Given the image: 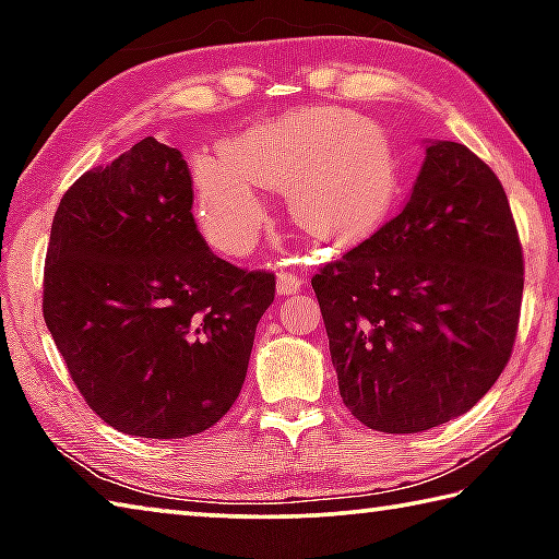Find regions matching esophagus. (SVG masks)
Returning a JSON list of instances; mask_svg holds the SVG:
<instances>
[{"mask_svg":"<svg viewBox=\"0 0 559 559\" xmlns=\"http://www.w3.org/2000/svg\"><path fill=\"white\" fill-rule=\"evenodd\" d=\"M300 286H302V278L298 276V273H293V271H281L278 273L276 288H278L281 296H290V293L300 290Z\"/></svg>","mask_w":559,"mask_h":559,"instance_id":"34e87169","label":"esophagus"}]
</instances>
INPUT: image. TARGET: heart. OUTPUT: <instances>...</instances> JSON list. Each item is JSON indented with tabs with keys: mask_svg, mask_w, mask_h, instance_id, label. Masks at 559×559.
I'll return each mask as SVG.
<instances>
[{
	"mask_svg": "<svg viewBox=\"0 0 559 559\" xmlns=\"http://www.w3.org/2000/svg\"><path fill=\"white\" fill-rule=\"evenodd\" d=\"M197 212L231 257L253 249L269 222L263 187L286 189L290 219L333 246L380 231L402 192L400 157L380 122L340 106L306 108L234 140L197 167Z\"/></svg>",
	"mask_w": 559,
	"mask_h": 559,
	"instance_id": "1",
	"label": "heart"
}]
</instances>
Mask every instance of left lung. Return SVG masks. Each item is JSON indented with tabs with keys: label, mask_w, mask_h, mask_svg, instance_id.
<instances>
[{
	"label": "left lung",
	"mask_w": 559,
	"mask_h": 559,
	"mask_svg": "<svg viewBox=\"0 0 559 559\" xmlns=\"http://www.w3.org/2000/svg\"><path fill=\"white\" fill-rule=\"evenodd\" d=\"M523 269L493 169L431 143L402 212L310 281L355 419L416 433L468 412L513 355Z\"/></svg>",
	"instance_id": "left-lung-1"
}]
</instances>
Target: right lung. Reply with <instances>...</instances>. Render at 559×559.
I'll list each match as a JSON object with an SVG mask.
<instances>
[{
  "instance_id": "obj_1",
  "label": "right lung",
  "mask_w": 559,
  "mask_h": 559,
  "mask_svg": "<svg viewBox=\"0 0 559 559\" xmlns=\"http://www.w3.org/2000/svg\"><path fill=\"white\" fill-rule=\"evenodd\" d=\"M179 150L140 140L66 189L44 263V320L83 400L112 429L185 439L231 409L271 271L210 251Z\"/></svg>"
}]
</instances>
